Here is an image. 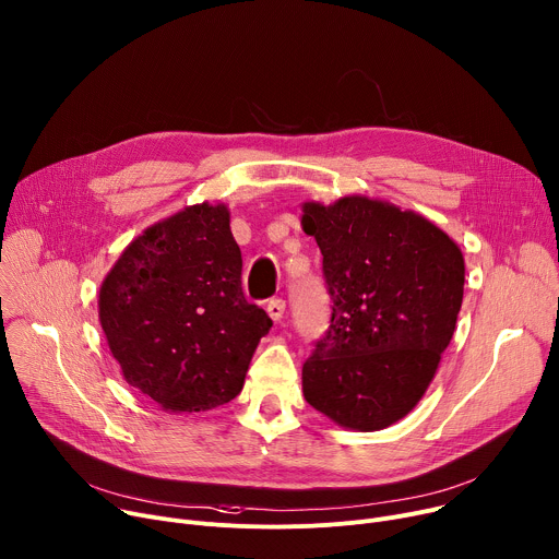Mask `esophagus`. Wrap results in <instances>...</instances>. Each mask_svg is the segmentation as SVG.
Returning a JSON list of instances; mask_svg holds the SVG:
<instances>
[{
    "label": "esophagus",
    "instance_id": "obj_1",
    "mask_svg": "<svg viewBox=\"0 0 559 559\" xmlns=\"http://www.w3.org/2000/svg\"><path fill=\"white\" fill-rule=\"evenodd\" d=\"M265 310H267L272 321H281L283 314H285V300L283 298H272L265 306Z\"/></svg>",
    "mask_w": 559,
    "mask_h": 559
}]
</instances>
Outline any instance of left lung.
I'll return each instance as SVG.
<instances>
[{
  "instance_id": "1",
  "label": "left lung",
  "mask_w": 559,
  "mask_h": 559,
  "mask_svg": "<svg viewBox=\"0 0 559 559\" xmlns=\"http://www.w3.org/2000/svg\"><path fill=\"white\" fill-rule=\"evenodd\" d=\"M300 225L323 253L332 296L302 394L343 428H388L419 403L454 334L462 249L421 214L366 195L302 202Z\"/></svg>"
}]
</instances>
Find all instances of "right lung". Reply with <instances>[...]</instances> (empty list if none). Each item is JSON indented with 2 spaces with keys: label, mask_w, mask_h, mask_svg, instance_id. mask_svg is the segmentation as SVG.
<instances>
[{
  "label": "right lung",
  "mask_w": 559,
  "mask_h": 559,
  "mask_svg": "<svg viewBox=\"0 0 559 559\" xmlns=\"http://www.w3.org/2000/svg\"><path fill=\"white\" fill-rule=\"evenodd\" d=\"M225 205L185 207L146 227L99 287V325L129 385L167 413L229 403L272 319L240 287Z\"/></svg>",
  "instance_id": "1"
}]
</instances>
